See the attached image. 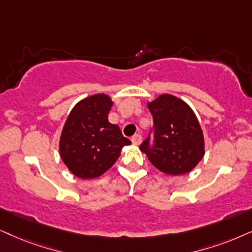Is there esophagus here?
Masks as SVG:
<instances>
[{
    "label": "esophagus",
    "instance_id": "34e87169",
    "mask_svg": "<svg viewBox=\"0 0 252 252\" xmlns=\"http://www.w3.org/2000/svg\"><path fill=\"white\" fill-rule=\"evenodd\" d=\"M131 142L133 143L135 145H139L142 143V136L138 135V133H136V135H133L131 137Z\"/></svg>",
    "mask_w": 252,
    "mask_h": 252
}]
</instances>
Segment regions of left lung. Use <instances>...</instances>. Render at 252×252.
<instances>
[{
	"label": "left lung",
	"mask_w": 252,
	"mask_h": 252,
	"mask_svg": "<svg viewBox=\"0 0 252 252\" xmlns=\"http://www.w3.org/2000/svg\"><path fill=\"white\" fill-rule=\"evenodd\" d=\"M154 117L155 144L150 137L139 146L156 168L168 176L193 170L205 156V138L192 108L181 98L161 94L148 102Z\"/></svg>",
	"instance_id": "8db88e82"
}]
</instances>
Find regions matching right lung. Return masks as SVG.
<instances>
[{"label": "right lung", "mask_w": 252, "mask_h": 252, "mask_svg": "<svg viewBox=\"0 0 252 252\" xmlns=\"http://www.w3.org/2000/svg\"><path fill=\"white\" fill-rule=\"evenodd\" d=\"M113 101L107 94H94L79 101L63 124L59 154L69 172L80 179H94L115 164L130 139L120 126L108 121Z\"/></svg>", "instance_id": "add662e5"}]
</instances>
